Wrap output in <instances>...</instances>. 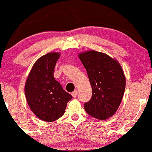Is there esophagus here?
I'll return each mask as SVG.
<instances>
[{
    "instance_id": "obj_1",
    "label": "esophagus",
    "mask_w": 152,
    "mask_h": 152,
    "mask_svg": "<svg viewBox=\"0 0 152 152\" xmlns=\"http://www.w3.org/2000/svg\"><path fill=\"white\" fill-rule=\"evenodd\" d=\"M71 95H72V97H76L77 95V90L74 91L73 92H72Z\"/></svg>"
}]
</instances>
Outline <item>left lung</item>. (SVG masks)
Wrapping results in <instances>:
<instances>
[{
  "label": "left lung",
  "instance_id": "obj_1",
  "mask_svg": "<svg viewBox=\"0 0 152 152\" xmlns=\"http://www.w3.org/2000/svg\"><path fill=\"white\" fill-rule=\"evenodd\" d=\"M86 68L92 97L84 103L86 113L99 120L111 117L121 103L125 90V77L116 60L94 50L79 55Z\"/></svg>",
  "mask_w": 152,
  "mask_h": 152
}]
</instances>
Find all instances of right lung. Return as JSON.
Returning <instances> with one entry per match:
<instances>
[{
	"instance_id": "add662e5",
	"label": "right lung",
	"mask_w": 152,
	"mask_h": 152,
	"mask_svg": "<svg viewBox=\"0 0 152 152\" xmlns=\"http://www.w3.org/2000/svg\"><path fill=\"white\" fill-rule=\"evenodd\" d=\"M59 53L42 56L35 62L25 86L29 107L39 119L53 122L64 114L67 103L72 96L62 88L54 77V69Z\"/></svg>"
}]
</instances>
